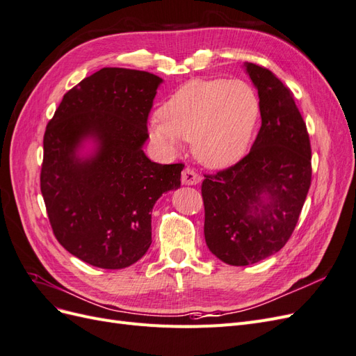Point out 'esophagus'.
<instances>
[{
    "instance_id": "esophagus-1",
    "label": "esophagus",
    "mask_w": 356,
    "mask_h": 356,
    "mask_svg": "<svg viewBox=\"0 0 356 356\" xmlns=\"http://www.w3.org/2000/svg\"><path fill=\"white\" fill-rule=\"evenodd\" d=\"M181 181H182V184H184V186H197L199 182L202 181V178H200L197 172H195L191 168H186L184 172H182Z\"/></svg>"
}]
</instances>
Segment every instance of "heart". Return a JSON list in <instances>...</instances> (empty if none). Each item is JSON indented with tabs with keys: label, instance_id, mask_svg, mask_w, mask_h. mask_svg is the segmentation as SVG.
Listing matches in <instances>:
<instances>
[{
	"label": "heart",
	"instance_id": "obj_1",
	"mask_svg": "<svg viewBox=\"0 0 356 356\" xmlns=\"http://www.w3.org/2000/svg\"><path fill=\"white\" fill-rule=\"evenodd\" d=\"M258 117L260 99L248 83L191 80L169 96L148 127L165 153H178L186 139L202 165L224 169L246 154Z\"/></svg>",
	"mask_w": 356,
	"mask_h": 356
}]
</instances>
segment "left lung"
I'll return each mask as SVG.
<instances>
[{
  "instance_id": "8db88e82",
  "label": "left lung",
  "mask_w": 356,
  "mask_h": 356,
  "mask_svg": "<svg viewBox=\"0 0 356 356\" xmlns=\"http://www.w3.org/2000/svg\"><path fill=\"white\" fill-rule=\"evenodd\" d=\"M260 98L261 127L234 166L204 175V241L225 264L248 266L276 254L294 232L312 179V152L289 89L245 62Z\"/></svg>"
}]
</instances>
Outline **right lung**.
<instances>
[{"mask_svg": "<svg viewBox=\"0 0 356 356\" xmlns=\"http://www.w3.org/2000/svg\"><path fill=\"white\" fill-rule=\"evenodd\" d=\"M154 74L102 68L65 93L44 134L41 193L58 242L81 261L124 268L152 245L159 197L181 187L182 163L144 153Z\"/></svg>", "mask_w": 356, "mask_h": 356, "instance_id": "1", "label": "right lung"}]
</instances>
